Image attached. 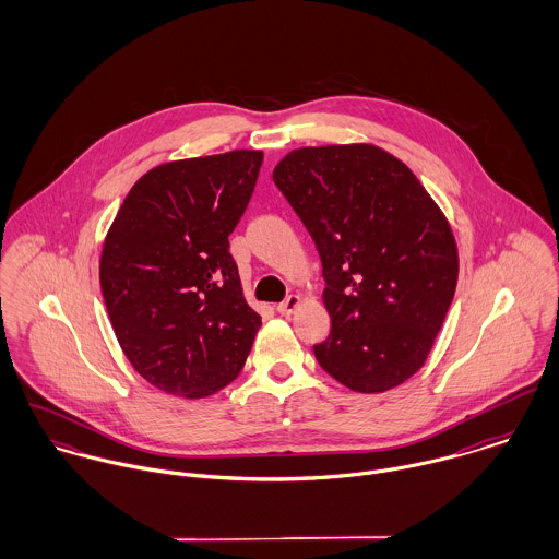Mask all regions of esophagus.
<instances>
[{"instance_id":"34e87169","label":"esophagus","mask_w":559,"mask_h":559,"mask_svg":"<svg viewBox=\"0 0 559 559\" xmlns=\"http://www.w3.org/2000/svg\"><path fill=\"white\" fill-rule=\"evenodd\" d=\"M299 304H301L299 295H288L282 304H277V312L284 314V317H290L299 308Z\"/></svg>"}]
</instances>
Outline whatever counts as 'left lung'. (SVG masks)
I'll return each instance as SVG.
<instances>
[{
    "mask_svg": "<svg viewBox=\"0 0 559 559\" xmlns=\"http://www.w3.org/2000/svg\"><path fill=\"white\" fill-rule=\"evenodd\" d=\"M273 182L317 242L331 333L320 368L379 394L426 361L459 282L450 224L415 174L372 144L288 153Z\"/></svg>",
    "mask_w": 559,
    "mask_h": 559,
    "instance_id": "1",
    "label": "left lung"
}]
</instances>
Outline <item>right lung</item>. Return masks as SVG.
I'll return each mask as SVG.
<instances>
[{
  "instance_id": "obj_1",
  "label": "right lung",
  "mask_w": 559,
  "mask_h": 559,
  "mask_svg": "<svg viewBox=\"0 0 559 559\" xmlns=\"http://www.w3.org/2000/svg\"><path fill=\"white\" fill-rule=\"evenodd\" d=\"M262 165L260 151L171 160L124 198L100 253L116 337L155 388L206 399L239 377L260 329L228 237Z\"/></svg>"
}]
</instances>
